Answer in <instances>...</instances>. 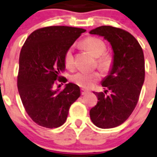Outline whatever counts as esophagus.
I'll return each mask as SVG.
<instances>
[{"label": "esophagus", "instance_id": "1", "mask_svg": "<svg viewBox=\"0 0 157 157\" xmlns=\"http://www.w3.org/2000/svg\"><path fill=\"white\" fill-rule=\"evenodd\" d=\"M88 93H90L89 90H85V89H81V94H82V95H85V94H88Z\"/></svg>", "mask_w": 157, "mask_h": 157}]
</instances>
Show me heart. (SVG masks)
Returning <instances> with one entry per match:
<instances>
[{"mask_svg":"<svg viewBox=\"0 0 157 157\" xmlns=\"http://www.w3.org/2000/svg\"><path fill=\"white\" fill-rule=\"evenodd\" d=\"M82 45L85 47L94 57H98L97 63L101 69L103 71H108L111 67L113 59L112 57L108 54H103L106 49V46L104 41L101 39L89 37L82 42ZM64 63L67 68H72L73 67V55L72 48H70L67 50L64 54ZM100 74L96 71L94 72H86L80 71L72 75V81L83 88H90L92 85L98 81Z\"/></svg>","mask_w":157,"mask_h":157,"instance_id":"heart-1","label":"heart"}]
</instances>
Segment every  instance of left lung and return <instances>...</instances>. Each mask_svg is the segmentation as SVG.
Instances as JSON below:
<instances>
[{
	"label": "left lung",
	"mask_w": 157,
	"mask_h": 157,
	"mask_svg": "<svg viewBox=\"0 0 157 157\" xmlns=\"http://www.w3.org/2000/svg\"><path fill=\"white\" fill-rule=\"evenodd\" d=\"M90 34L103 37L113 51L109 74L101 81L105 90L94 93L98 101L90 109V118L98 127L113 128L129 118L138 102L145 76L144 52L136 38L119 28L102 25ZM107 90L112 91L109 96L105 95Z\"/></svg>",
	"instance_id": "8db88e82"
}]
</instances>
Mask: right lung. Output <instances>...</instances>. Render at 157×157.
Returning <instances> with one entry per match:
<instances>
[{"instance_id": "right-lung-1", "label": "right lung", "mask_w": 157, "mask_h": 157, "mask_svg": "<svg viewBox=\"0 0 157 157\" xmlns=\"http://www.w3.org/2000/svg\"><path fill=\"white\" fill-rule=\"evenodd\" d=\"M85 29L64 25L48 26L29 35L19 57L17 89L25 111L34 123L56 128L65 123L70 106L81 90L73 83L62 91L55 90L65 71L64 54Z\"/></svg>"}]
</instances>
